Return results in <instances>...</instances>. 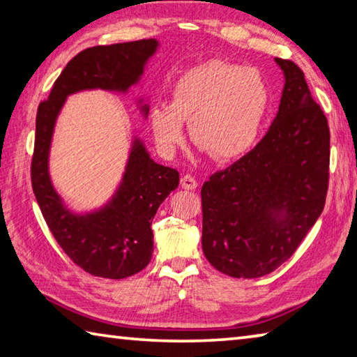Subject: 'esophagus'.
<instances>
[{
    "label": "esophagus",
    "mask_w": 357,
    "mask_h": 357,
    "mask_svg": "<svg viewBox=\"0 0 357 357\" xmlns=\"http://www.w3.org/2000/svg\"><path fill=\"white\" fill-rule=\"evenodd\" d=\"M181 185H183V189L185 190H195L198 187V181L190 176V174H184V176L181 178Z\"/></svg>",
    "instance_id": "esophagus-1"
}]
</instances>
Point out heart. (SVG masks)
I'll list each match as a JSON object with an SVG mask.
<instances>
[{
  "mask_svg": "<svg viewBox=\"0 0 357 357\" xmlns=\"http://www.w3.org/2000/svg\"><path fill=\"white\" fill-rule=\"evenodd\" d=\"M271 92L261 71L223 61L187 70L173 84L170 105L150 111L154 137L164 151L184 140V123L198 150L217 162L248 153L259 139Z\"/></svg>",
  "mask_w": 357,
  "mask_h": 357,
  "instance_id": "1",
  "label": "heart"
}]
</instances>
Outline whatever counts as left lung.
<instances>
[{
  "label": "left lung",
  "instance_id": "1",
  "mask_svg": "<svg viewBox=\"0 0 357 357\" xmlns=\"http://www.w3.org/2000/svg\"><path fill=\"white\" fill-rule=\"evenodd\" d=\"M264 139L201 187L203 252L232 278H261L294 255L325 207L329 126L295 62Z\"/></svg>",
  "mask_w": 357,
  "mask_h": 357
}]
</instances>
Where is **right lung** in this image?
<instances>
[{
    "label": "right lung",
    "mask_w": 357,
    "mask_h": 357,
    "mask_svg": "<svg viewBox=\"0 0 357 357\" xmlns=\"http://www.w3.org/2000/svg\"><path fill=\"white\" fill-rule=\"evenodd\" d=\"M156 48L158 42L148 38L81 51L62 70L48 100L37 109L32 190L56 242L77 267L93 276L123 280L150 264L153 218L162 201L178 187L179 173L156 164L140 140H135L115 197L100 211L76 215L63 207L50 179L48 154L54 123L71 93L87 89L126 92L139 81ZM144 112L148 114V106Z\"/></svg>",
    "instance_id": "1"
}]
</instances>
